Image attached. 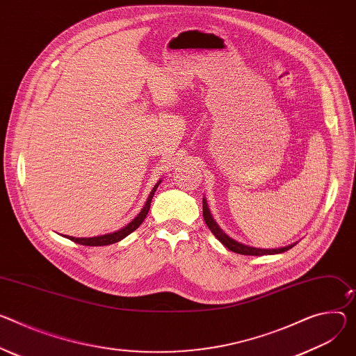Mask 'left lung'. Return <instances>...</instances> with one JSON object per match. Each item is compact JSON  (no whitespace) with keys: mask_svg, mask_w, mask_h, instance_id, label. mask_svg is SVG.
<instances>
[{"mask_svg":"<svg viewBox=\"0 0 356 356\" xmlns=\"http://www.w3.org/2000/svg\"><path fill=\"white\" fill-rule=\"evenodd\" d=\"M203 218L206 221V224L209 225L210 232L214 234V237H217V240L224 244L225 247H227L229 250L237 252V254H243V255H264V254H278V252H284L289 248H293L296 244H291V245H286V247H282V248H274V250H263V248H255V247H248V245H244L236 240H233L232 237H229L227 234H225L220 227L218 224L214 221V218L211 217V213L209 210V206H207V202L206 199H203Z\"/></svg>","mask_w":356,"mask_h":356,"instance_id":"8db88e82","label":"left lung"}]
</instances>
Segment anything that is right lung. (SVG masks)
<instances>
[{
  "label": "right lung",
  "mask_w": 356,
  "mask_h": 356,
  "mask_svg": "<svg viewBox=\"0 0 356 356\" xmlns=\"http://www.w3.org/2000/svg\"><path fill=\"white\" fill-rule=\"evenodd\" d=\"M159 183H160V181H159ZM159 183L153 187V190H152V193H150V196H149V199H147V202H146L145 207L142 209V211L138 214V217H136L134 221L129 222V224L126 225V227L120 229L119 232H115V233H111V234L98 236V237H89V238L67 237V238L72 240L74 243H78V244H82V245H92V247H95V245H108V244H113V243L120 241L122 238H124L126 236H129V234H131L132 232H135V230L139 227V225L143 222V220L146 218V216H147V213H149V209H150L152 199H153V196H154V191H156V188H157Z\"/></svg>",
  "instance_id": "right-lung-1"
}]
</instances>
